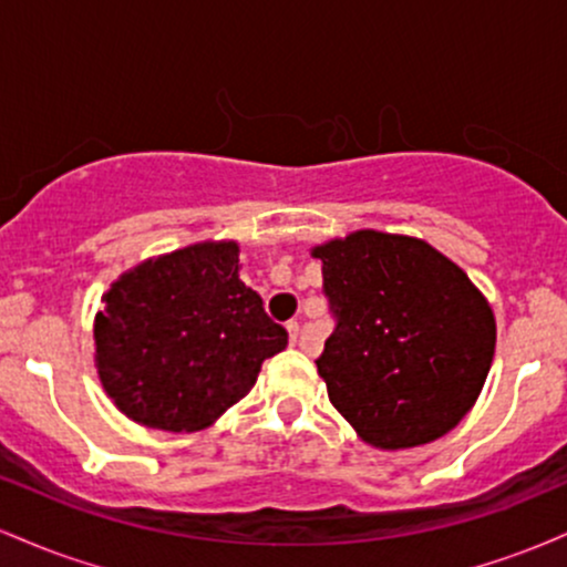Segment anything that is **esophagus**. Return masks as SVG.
Here are the masks:
<instances>
[{
  "label": "esophagus",
  "mask_w": 567,
  "mask_h": 567,
  "mask_svg": "<svg viewBox=\"0 0 567 567\" xmlns=\"http://www.w3.org/2000/svg\"><path fill=\"white\" fill-rule=\"evenodd\" d=\"M285 328H288V336H290V343H296L298 341V322L296 320H290L288 324H285Z\"/></svg>",
  "instance_id": "esophagus-1"
}]
</instances>
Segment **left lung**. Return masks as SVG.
I'll return each mask as SVG.
<instances>
[{"instance_id":"obj_1","label":"left lung","mask_w":567,"mask_h":567,"mask_svg":"<svg viewBox=\"0 0 567 567\" xmlns=\"http://www.w3.org/2000/svg\"><path fill=\"white\" fill-rule=\"evenodd\" d=\"M311 256L336 311L317 373L357 437L405 451L458 426L496 351V317L466 271L424 239L375 229Z\"/></svg>"}]
</instances>
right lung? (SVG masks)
Masks as SVG:
<instances>
[{
	"label": "right lung",
	"mask_w": 567,
	"mask_h": 567,
	"mask_svg": "<svg viewBox=\"0 0 567 567\" xmlns=\"http://www.w3.org/2000/svg\"><path fill=\"white\" fill-rule=\"evenodd\" d=\"M239 269L234 239H207L146 258L103 292L97 379L130 421L165 432L216 424L288 347Z\"/></svg>",
	"instance_id": "right-lung-1"
}]
</instances>
